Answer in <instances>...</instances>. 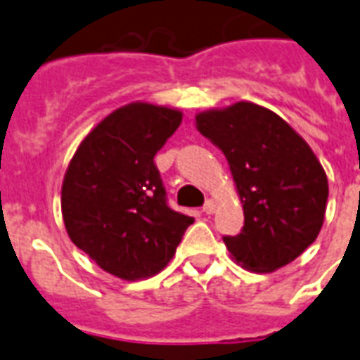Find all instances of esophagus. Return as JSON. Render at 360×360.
Listing matches in <instances>:
<instances>
[{"mask_svg":"<svg viewBox=\"0 0 360 360\" xmlns=\"http://www.w3.org/2000/svg\"><path fill=\"white\" fill-rule=\"evenodd\" d=\"M214 210H216V202H214V200H212V199H208L205 202V205H202V212L210 216V214H214Z\"/></svg>","mask_w":360,"mask_h":360,"instance_id":"34e87169","label":"esophagus"}]
</instances>
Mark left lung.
I'll use <instances>...</instances> for the list:
<instances>
[{
    "label": "left lung",
    "instance_id": "left-lung-1",
    "mask_svg": "<svg viewBox=\"0 0 360 360\" xmlns=\"http://www.w3.org/2000/svg\"><path fill=\"white\" fill-rule=\"evenodd\" d=\"M195 122L229 161L244 206V227L225 235V246L255 272L291 263L317 238L327 208V174L310 146L253 103L200 112Z\"/></svg>",
    "mask_w": 360,
    "mask_h": 360
}]
</instances>
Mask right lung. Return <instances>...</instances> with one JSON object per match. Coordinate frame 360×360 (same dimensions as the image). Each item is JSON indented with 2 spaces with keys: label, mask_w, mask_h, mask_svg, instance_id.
I'll use <instances>...</instances> for the list:
<instances>
[{
  "label": "right lung",
  "mask_w": 360,
  "mask_h": 360,
  "mask_svg": "<svg viewBox=\"0 0 360 360\" xmlns=\"http://www.w3.org/2000/svg\"><path fill=\"white\" fill-rule=\"evenodd\" d=\"M182 112L131 103L108 114L73 155L61 186L65 229L86 255L122 280L160 272L191 216L172 210L154 163Z\"/></svg>",
  "instance_id": "add662e5"
}]
</instances>
